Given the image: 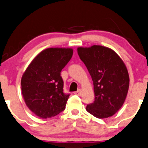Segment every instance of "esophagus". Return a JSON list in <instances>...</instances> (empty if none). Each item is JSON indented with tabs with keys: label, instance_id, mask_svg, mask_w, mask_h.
I'll use <instances>...</instances> for the list:
<instances>
[{
	"label": "esophagus",
	"instance_id": "obj_1",
	"mask_svg": "<svg viewBox=\"0 0 148 148\" xmlns=\"http://www.w3.org/2000/svg\"><path fill=\"white\" fill-rule=\"evenodd\" d=\"M81 93H82V91L80 89H79V90H77V91H75V92H74L75 95H79V96L81 95Z\"/></svg>",
	"mask_w": 148,
	"mask_h": 148
}]
</instances>
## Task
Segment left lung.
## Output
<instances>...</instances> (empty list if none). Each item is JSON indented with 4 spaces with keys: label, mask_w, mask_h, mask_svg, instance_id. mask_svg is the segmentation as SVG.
<instances>
[{
    "label": "left lung",
    "mask_w": 148,
    "mask_h": 148,
    "mask_svg": "<svg viewBox=\"0 0 148 148\" xmlns=\"http://www.w3.org/2000/svg\"><path fill=\"white\" fill-rule=\"evenodd\" d=\"M77 53L93 82L95 100L86 110L99 119L112 116L123 106L128 91L125 64L114 51L99 45L79 47Z\"/></svg>",
    "instance_id": "1"
}]
</instances>
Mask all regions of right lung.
Returning <instances> with one entry per match:
<instances>
[{
	"label": "right lung",
	"mask_w": 148,
	"mask_h": 148,
	"mask_svg": "<svg viewBox=\"0 0 148 148\" xmlns=\"http://www.w3.org/2000/svg\"><path fill=\"white\" fill-rule=\"evenodd\" d=\"M73 56V49L49 48L40 53L27 67L21 89L27 107L42 119L64 110L70 94L64 92L60 73Z\"/></svg>",
	"instance_id": "obj_1"
}]
</instances>
